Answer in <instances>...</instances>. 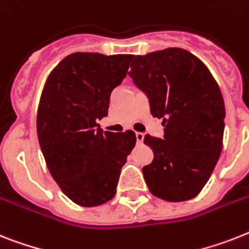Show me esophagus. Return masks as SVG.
Masks as SVG:
<instances>
[{
    "label": "esophagus",
    "mask_w": 249,
    "mask_h": 249,
    "mask_svg": "<svg viewBox=\"0 0 249 249\" xmlns=\"http://www.w3.org/2000/svg\"><path fill=\"white\" fill-rule=\"evenodd\" d=\"M135 137H137V142L138 143H142L143 139H144V134L143 133H135Z\"/></svg>",
    "instance_id": "1"
}]
</instances>
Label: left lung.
Returning a JSON list of instances; mask_svg holds the SVG:
<instances>
[{
    "mask_svg": "<svg viewBox=\"0 0 249 249\" xmlns=\"http://www.w3.org/2000/svg\"><path fill=\"white\" fill-rule=\"evenodd\" d=\"M129 72L147 94L163 139L147 134L153 151L143 177L153 196L169 202L195 198L209 181L223 149L225 105L203 62L183 48L134 56Z\"/></svg>",
    "mask_w": 249,
    "mask_h": 249,
    "instance_id": "1",
    "label": "left lung"
}]
</instances>
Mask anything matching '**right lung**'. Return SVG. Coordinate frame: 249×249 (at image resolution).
<instances>
[{
  "label": "right lung",
  "instance_id": "right-lung-1",
  "mask_svg": "<svg viewBox=\"0 0 249 249\" xmlns=\"http://www.w3.org/2000/svg\"><path fill=\"white\" fill-rule=\"evenodd\" d=\"M131 54L75 52L48 75L37 112L40 149L54 181L74 203L94 207L112 199L121 167L134 148V131H102L110 96Z\"/></svg>",
  "mask_w": 249,
  "mask_h": 249
}]
</instances>
